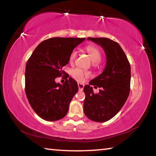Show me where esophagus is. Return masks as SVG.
I'll list each match as a JSON object with an SVG mask.
<instances>
[{
  "mask_svg": "<svg viewBox=\"0 0 156 156\" xmlns=\"http://www.w3.org/2000/svg\"><path fill=\"white\" fill-rule=\"evenodd\" d=\"M78 89L79 90L82 91L84 88V84H81V83H78Z\"/></svg>",
  "mask_w": 156,
  "mask_h": 156,
  "instance_id": "34e87169",
  "label": "esophagus"
}]
</instances>
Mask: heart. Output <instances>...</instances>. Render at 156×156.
<instances>
[{
  "label": "heart",
  "instance_id": "b5f03b06",
  "mask_svg": "<svg viewBox=\"0 0 156 156\" xmlns=\"http://www.w3.org/2000/svg\"><path fill=\"white\" fill-rule=\"evenodd\" d=\"M85 50L89 54V57H90L91 60H92V62H99L100 61V60L102 58V54L100 50L98 48V47L90 45L87 47ZM76 56H77V51H76V50H73L70 54L69 61L71 62L74 61ZM71 75H72V77L78 82H83L84 81V78L88 77L89 73L87 72H85V71L81 69L80 68H76L71 71Z\"/></svg>",
  "mask_w": 156,
  "mask_h": 156
}]
</instances>
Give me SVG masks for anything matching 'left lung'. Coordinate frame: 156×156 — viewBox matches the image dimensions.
<instances>
[{"label":"left lung","instance_id":"8db88e82","mask_svg":"<svg viewBox=\"0 0 156 156\" xmlns=\"http://www.w3.org/2000/svg\"><path fill=\"white\" fill-rule=\"evenodd\" d=\"M104 49L107 62L101 74L84 87L83 109L89 119L103 122L112 119L122 109L130 91L131 66L120 44L107 38H90ZM101 88L94 94L92 86Z\"/></svg>","mask_w":156,"mask_h":156}]
</instances>
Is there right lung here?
<instances>
[{
	"label": "right lung",
	"instance_id": "add662e5",
	"mask_svg": "<svg viewBox=\"0 0 156 156\" xmlns=\"http://www.w3.org/2000/svg\"><path fill=\"white\" fill-rule=\"evenodd\" d=\"M84 38H56L44 41L36 47L25 68V94L31 107L42 119L56 121L67 113L69 105L78 91L77 82L62 70L68 64L73 49ZM63 74L61 85L55 78ZM63 78V77H62Z\"/></svg>",
	"mask_w": 156,
	"mask_h": 156
}]
</instances>
